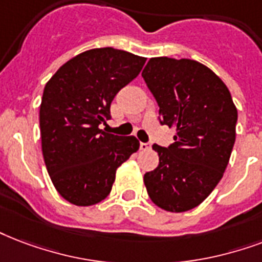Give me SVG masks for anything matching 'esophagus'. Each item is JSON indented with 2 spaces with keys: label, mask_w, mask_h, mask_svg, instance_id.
<instances>
[{
  "label": "esophagus",
  "mask_w": 262,
  "mask_h": 262,
  "mask_svg": "<svg viewBox=\"0 0 262 262\" xmlns=\"http://www.w3.org/2000/svg\"><path fill=\"white\" fill-rule=\"evenodd\" d=\"M151 148V145L148 144V143H140V149L141 151H147V149Z\"/></svg>",
  "instance_id": "obj_1"
}]
</instances>
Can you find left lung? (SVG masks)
<instances>
[{
    "label": "left lung",
    "mask_w": 262,
    "mask_h": 262,
    "mask_svg": "<svg viewBox=\"0 0 262 262\" xmlns=\"http://www.w3.org/2000/svg\"><path fill=\"white\" fill-rule=\"evenodd\" d=\"M159 105L161 123L176 130L144 184L158 207L191 210L224 174L236 136L237 110L228 88L209 67L191 59L152 57L141 73Z\"/></svg>",
    "instance_id": "left-lung-1"
}]
</instances>
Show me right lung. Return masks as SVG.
Listing matches in <instances>:
<instances>
[{"label": "right lung", "mask_w": 262, "mask_h": 262, "mask_svg": "<svg viewBox=\"0 0 262 262\" xmlns=\"http://www.w3.org/2000/svg\"><path fill=\"white\" fill-rule=\"evenodd\" d=\"M145 57L114 48L82 52L45 85L39 107L41 144L56 191L75 206H92L111 192L117 169L140 147L135 136L99 125L115 95L143 69Z\"/></svg>", "instance_id": "obj_1"}]
</instances>
